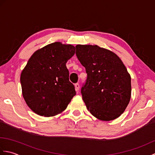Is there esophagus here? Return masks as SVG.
I'll use <instances>...</instances> for the list:
<instances>
[{
  "label": "esophagus",
  "mask_w": 155,
  "mask_h": 155,
  "mask_svg": "<svg viewBox=\"0 0 155 155\" xmlns=\"http://www.w3.org/2000/svg\"><path fill=\"white\" fill-rule=\"evenodd\" d=\"M74 87H75V90L76 91H78V90H79V88H80V85L78 83H76L74 84Z\"/></svg>",
  "instance_id": "obj_1"
}]
</instances>
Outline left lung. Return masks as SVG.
Here are the masks:
<instances>
[{"mask_svg":"<svg viewBox=\"0 0 155 155\" xmlns=\"http://www.w3.org/2000/svg\"><path fill=\"white\" fill-rule=\"evenodd\" d=\"M76 55L87 78L81 88L88 110L101 120L120 116L129 103L130 76L118 56L97 45H77Z\"/></svg>","mask_w":155,"mask_h":155,"instance_id":"8db88e82","label":"left lung"}]
</instances>
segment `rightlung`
<instances>
[{"mask_svg":"<svg viewBox=\"0 0 155 155\" xmlns=\"http://www.w3.org/2000/svg\"><path fill=\"white\" fill-rule=\"evenodd\" d=\"M74 51L72 45L56 42L36 51L28 60L21 83L26 103L36 114L51 117L61 113L76 94L66 67Z\"/></svg>","mask_w":155,"mask_h":155,"instance_id":"obj_1","label":"right lung"}]
</instances>
